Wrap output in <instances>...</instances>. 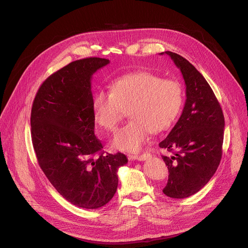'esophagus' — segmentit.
<instances>
[{"instance_id":"esophagus-1","label":"esophagus","mask_w":248,"mask_h":248,"mask_svg":"<svg viewBox=\"0 0 248 248\" xmlns=\"http://www.w3.org/2000/svg\"><path fill=\"white\" fill-rule=\"evenodd\" d=\"M150 157L149 153H144L142 155H139V156H130V159L132 160H137V161H145L146 159H148Z\"/></svg>"}]
</instances>
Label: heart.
Here are the masks:
<instances>
[{
	"label": "heart",
	"mask_w": 248,
	"mask_h": 248,
	"mask_svg": "<svg viewBox=\"0 0 248 248\" xmlns=\"http://www.w3.org/2000/svg\"><path fill=\"white\" fill-rule=\"evenodd\" d=\"M183 103L184 92L178 81L140 70L114 80L109 93L97 92L92 109L96 124L110 131L128 111L131 121L115 133L111 145L119 151L137 153L152 131L161 132L174 123Z\"/></svg>",
	"instance_id": "obj_1"
}]
</instances>
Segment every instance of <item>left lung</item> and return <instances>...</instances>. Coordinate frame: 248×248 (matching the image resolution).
I'll use <instances>...</instances> for the list:
<instances>
[{"label": "left lung", "mask_w": 248, "mask_h": 248, "mask_svg": "<svg viewBox=\"0 0 248 248\" xmlns=\"http://www.w3.org/2000/svg\"><path fill=\"white\" fill-rule=\"evenodd\" d=\"M181 69L186 83V100L183 113L161 148L178 152L162 156L169 170V180L163 192L182 199L198 192L218 169L222 158L225 119L221 106L208 82L184 57L167 51Z\"/></svg>", "instance_id": "8db88e82"}]
</instances>
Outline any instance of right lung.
<instances>
[{
	"label": "right lung",
	"mask_w": 248,
	"mask_h": 248,
	"mask_svg": "<svg viewBox=\"0 0 248 248\" xmlns=\"http://www.w3.org/2000/svg\"><path fill=\"white\" fill-rule=\"evenodd\" d=\"M109 62L86 58L68 63L42 83L31 109L32 144L40 168L64 199L85 209H98L113 198L118 170L127 163L123 153L100 152L103 145L94 134L91 79Z\"/></svg>",
	"instance_id": "1"
}]
</instances>
